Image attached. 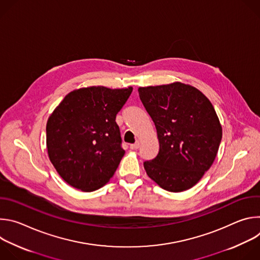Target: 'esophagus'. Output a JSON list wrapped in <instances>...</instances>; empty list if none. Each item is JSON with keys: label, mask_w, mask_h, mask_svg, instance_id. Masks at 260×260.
Wrapping results in <instances>:
<instances>
[{"label": "esophagus", "mask_w": 260, "mask_h": 260, "mask_svg": "<svg viewBox=\"0 0 260 260\" xmlns=\"http://www.w3.org/2000/svg\"><path fill=\"white\" fill-rule=\"evenodd\" d=\"M139 147H140V143H139V142H136L135 144H132V145L129 146V148H131L132 150H137Z\"/></svg>", "instance_id": "34e87169"}]
</instances>
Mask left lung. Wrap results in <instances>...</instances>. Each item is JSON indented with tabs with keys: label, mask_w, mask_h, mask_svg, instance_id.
Segmentation results:
<instances>
[{
	"label": "left lung",
	"mask_w": 260,
	"mask_h": 260,
	"mask_svg": "<svg viewBox=\"0 0 260 260\" xmlns=\"http://www.w3.org/2000/svg\"><path fill=\"white\" fill-rule=\"evenodd\" d=\"M159 143L157 156L144 162L151 180L171 192L187 190L212 167L222 126L209 99L182 82L139 87Z\"/></svg>",
	"instance_id": "left-lung-1"
}]
</instances>
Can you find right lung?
Here are the masks:
<instances>
[{
	"label": "right lung",
	"instance_id": "1",
	"mask_svg": "<svg viewBox=\"0 0 260 260\" xmlns=\"http://www.w3.org/2000/svg\"><path fill=\"white\" fill-rule=\"evenodd\" d=\"M133 87L88 86L69 92L46 124L48 157L57 174L84 192L103 187L124 155L115 121Z\"/></svg>",
	"mask_w": 260,
	"mask_h": 260
}]
</instances>
